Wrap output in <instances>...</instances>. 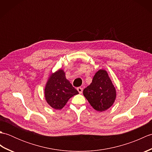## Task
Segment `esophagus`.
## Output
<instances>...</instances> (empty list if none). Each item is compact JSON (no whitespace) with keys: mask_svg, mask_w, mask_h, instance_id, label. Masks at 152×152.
<instances>
[{"mask_svg":"<svg viewBox=\"0 0 152 152\" xmlns=\"http://www.w3.org/2000/svg\"><path fill=\"white\" fill-rule=\"evenodd\" d=\"M77 90H78V91L79 92L80 94H82L83 91V89L82 88H77Z\"/></svg>","mask_w":152,"mask_h":152,"instance_id":"1","label":"esophagus"}]
</instances>
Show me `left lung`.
Masks as SVG:
<instances>
[{
	"instance_id": "1",
	"label": "left lung",
	"mask_w": 152,
	"mask_h": 152,
	"mask_svg": "<svg viewBox=\"0 0 152 152\" xmlns=\"http://www.w3.org/2000/svg\"><path fill=\"white\" fill-rule=\"evenodd\" d=\"M83 95L95 110L99 112L108 109L114 103L115 89L104 70H99L93 77L92 83L83 89Z\"/></svg>"
}]
</instances>
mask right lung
Instances as JSON below:
<instances>
[{"mask_svg":"<svg viewBox=\"0 0 152 152\" xmlns=\"http://www.w3.org/2000/svg\"><path fill=\"white\" fill-rule=\"evenodd\" d=\"M78 91L66 79L63 70L52 74L45 88V97L47 102L56 110L63 108L72 96Z\"/></svg>","mask_w":152,"mask_h":152,"instance_id":"obj_1","label":"right lung"}]
</instances>
